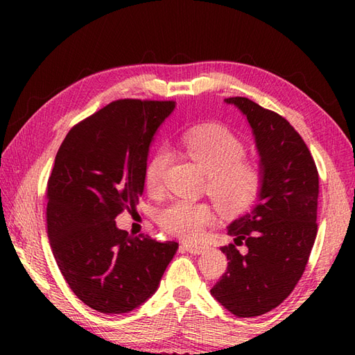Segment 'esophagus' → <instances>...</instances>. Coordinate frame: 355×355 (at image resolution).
<instances>
[{
	"instance_id": "34e87169",
	"label": "esophagus",
	"mask_w": 355,
	"mask_h": 355,
	"mask_svg": "<svg viewBox=\"0 0 355 355\" xmlns=\"http://www.w3.org/2000/svg\"><path fill=\"white\" fill-rule=\"evenodd\" d=\"M183 250H186V252H189V253H192V254H201L202 252H205V245H201V244H192V243H184L183 245Z\"/></svg>"
}]
</instances>
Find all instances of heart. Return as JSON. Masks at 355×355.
I'll return each instance as SVG.
<instances>
[{
	"label": "heart",
	"mask_w": 355,
	"mask_h": 355,
	"mask_svg": "<svg viewBox=\"0 0 355 355\" xmlns=\"http://www.w3.org/2000/svg\"><path fill=\"white\" fill-rule=\"evenodd\" d=\"M183 146L195 163L206 172L207 193L225 212L239 214L250 207L258 197L262 172L259 163L243 157L244 143L223 126L195 128L183 137ZM169 153L158 149L145 171L149 192L162 189V178ZM215 215L207 202L173 200L157 215V221L173 236L195 239L214 223Z\"/></svg>",
	"instance_id": "1"
}]
</instances>
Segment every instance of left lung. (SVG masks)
Here are the masks:
<instances>
[{"mask_svg":"<svg viewBox=\"0 0 355 355\" xmlns=\"http://www.w3.org/2000/svg\"><path fill=\"white\" fill-rule=\"evenodd\" d=\"M224 102L252 128L262 183L258 202L229 224L233 243L221 247L227 270L210 294L238 318H254L281 305L304 275L318 235L319 173L288 120L247 97Z\"/></svg>","mask_w":355,"mask_h":355,"instance_id":"obj_1","label":"left lung"}]
</instances>
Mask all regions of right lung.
Here are the masks:
<instances>
[{
	"label": "right lung",
	"instance_id": "obj_1",
	"mask_svg": "<svg viewBox=\"0 0 355 355\" xmlns=\"http://www.w3.org/2000/svg\"><path fill=\"white\" fill-rule=\"evenodd\" d=\"M172 101L120 99L73 126L47 184V233L71 291L93 310L123 314L157 291L175 241L132 236L116 216L134 212L149 146Z\"/></svg>",
	"mask_w": 355,
	"mask_h": 355
}]
</instances>
